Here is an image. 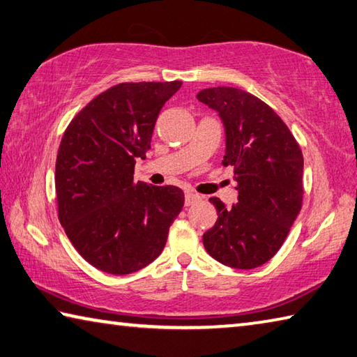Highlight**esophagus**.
Instances as JSON below:
<instances>
[{
	"instance_id": "34e87169",
	"label": "esophagus",
	"mask_w": 357,
	"mask_h": 357,
	"mask_svg": "<svg viewBox=\"0 0 357 357\" xmlns=\"http://www.w3.org/2000/svg\"><path fill=\"white\" fill-rule=\"evenodd\" d=\"M197 201H199V195H197L195 192H192V190H187L185 192V206L195 204Z\"/></svg>"
}]
</instances>
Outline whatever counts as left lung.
<instances>
[{"instance_id": "8db88e82", "label": "left lung", "mask_w": 357, "mask_h": 357, "mask_svg": "<svg viewBox=\"0 0 357 357\" xmlns=\"http://www.w3.org/2000/svg\"><path fill=\"white\" fill-rule=\"evenodd\" d=\"M197 98L223 121V165L234 168L237 203L209 201L217 222L206 251L223 265L250 270L273 257L301 211L303 153L286 123L257 96L236 87L204 89Z\"/></svg>"}]
</instances>
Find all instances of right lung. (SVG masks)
I'll return each mask as SVG.
<instances>
[{"label":"right lung","mask_w":357,"mask_h":357,"mask_svg":"<svg viewBox=\"0 0 357 357\" xmlns=\"http://www.w3.org/2000/svg\"><path fill=\"white\" fill-rule=\"evenodd\" d=\"M183 86L121 82L70 121L56 159L57 215L76 251L95 268L129 275L164 250L184 206L174 185L134 181L162 106Z\"/></svg>","instance_id":"obj_1"}]
</instances>
